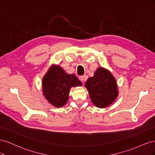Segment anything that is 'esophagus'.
Returning a JSON list of instances; mask_svg holds the SVG:
<instances>
[{"label": "esophagus", "mask_w": 155, "mask_h": 155, "mask_svg": "<svg viewBox=\"0 0 155 155\" xmlns=\"http://www.w3.org/2000/svg\"><path fill=\"white\" fill-rule=\"evenodd\" d=\"M79 80H80L82 83H83V82H85V81H86V77L85 76H80L79 78Z\"/></svg>", "instance_id": "obj_1"}]
</instances>
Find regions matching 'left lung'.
Returning <instances> with one entry per match:
<instances>
[{
    "label": "left lung",
    "mask_w": 155,
    "mask_h": 155,
    "mask_svg": "<svg viewBox=\"0 0 155 155\" xmlns=\"http://www.w3.org/2000/svg\"><path fill=\"white\" fill-rule=\"evenodd\" d=\"M92 104L98 108L111 105L118 96L116 80L108 69L100 67L85 83Z\"/></svg>",
    "instance_id": "obj_1"
}]
</instances>
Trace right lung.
<instances>
[{
	"label": "right lung",
	"mask_w": 155,
	"mask_h": 155,
	"mask_svg": "<svg viewBox=\"0 0 155 155\" xmlns=\"http://www.w3.org/2000/svg\"><path fill=\"white\" fill-rule=\"evenodd\" d=\"M81 82L74 74H69L59 65L52 64L42 81L43 94L51 105L62 107L67 104L72 87H80Z\"/></svg>",
	"instance_id": "obj_1"
}]
</instances>
